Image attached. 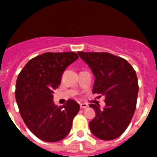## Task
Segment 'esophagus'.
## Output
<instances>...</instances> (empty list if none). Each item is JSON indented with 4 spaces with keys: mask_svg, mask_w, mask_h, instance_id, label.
I'll list each match as a JSON object with an SVG mask.
<instances>
[{
    "mask_svg": "<svg viewBox=\"0 0 157 157\" xmlns=\"http://www.w3.org/2000/svg\"><path fill=\"white\" fill-rule=\"evenodd\" d=\"M87 107H88V104H87V103H81V104H80V107H81V109L86 108Z\"/></svg>",
    "mask_w": 157,
    "mask_h": 157,
    "instance_id": "obj_1",
    "label": "esophagus"
}]
</instances>
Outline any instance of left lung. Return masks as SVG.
Listing matches in <instances>:
<instances>
[{"mask_svg": "<svg viewBox=\"0 0 157 157\" xmlns=\"http://www.w3.org/2000/svg\"><path fill=\"white\" fill-rule=\"evenodd\" d=\"M95 77L94 94L105 98V107L90 104L95 117L89 124L95 137L112 140L121 136L135 112L139 84L136 72L125 59L109 53L78 52Z\"/></svg>", "mask_w": 157, "mask_h": 157, "instance_id": "left-lung-1", "label": "left lung"}]
</instances>
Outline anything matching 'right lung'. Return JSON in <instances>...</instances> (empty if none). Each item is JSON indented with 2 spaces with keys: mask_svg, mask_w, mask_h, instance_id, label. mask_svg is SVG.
<instances>
[{
  "mask_svg": "<svg viewBox=\"0 0 157 157\" xmlns=\"http://www.w3.org/2000/svg\"><path fill=\"white\" fill-rule=\"evenodd\" d=\"M78 58L74 52L45 53L31 59L18 74L15 98L21 117L31 132L43 141L63 139L80 110L72 99L59 107L53 101L63 71Z\"/></svg>",
  "mask_w": 157,
  "mask_h": 157,
  "instance_id": "right-lung-1",
  "label": "right lung"
}]
</instances>
